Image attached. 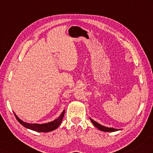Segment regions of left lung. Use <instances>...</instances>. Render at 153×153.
I'll return each instance as SVG.
<instances>
[{
    "instance_id": "left-lung-1",
    "label": "left lung",
    "mask_w": 153,
    "mask_h": 153,
    "mask_svg": "<svg viewBox=\"0 0 153 153\" xmlns=\"http://www.w3.org/2000/svg\"><path fill=\"white\" fill-rule=\"evenodd\" d=\"M90 120L92 122V123L94 124V126L96 127L98 129H100V131H105V132H114V131H117L118 130V129H116V128H109V127H104V126H103V125L99 124L98 123L95 122L91 118H90Z\"/></svg>"
}]
</instances>
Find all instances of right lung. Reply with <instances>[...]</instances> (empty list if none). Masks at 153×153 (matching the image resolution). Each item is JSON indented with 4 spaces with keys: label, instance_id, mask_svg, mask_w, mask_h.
I'll list each match as a JSON object with an SVG mask.
<instances>
[{
    "label": "right lung",
    "instance_id": "add662e5",
    "mask_svg": "<svg viewBox=\"0 0 153 153\" xmlns=\"http://www.w3.org/2000/svg\"><path fill=\"white\" fill-rule=\"evenodd\" d=\"M65 113V110L63 111L62 114L59 117L58 119H56V120L53 121L52 122L48 123L45 124H31V123H26L23 122L22 120L18 117L14 113V115L16 117L17 121H19L20 123L24 126L25 127L29 128V129H31L33 131H37V132H50V131H52L55 130L56 128H58L59 125L61 124L62 121V119L64 118Z\"/></svg>",
    "mask_w": 153,
    "mask_h": 153
}]
</instances>
